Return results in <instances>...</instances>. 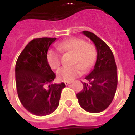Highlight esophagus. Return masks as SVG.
I'll use <instances>...</instances> for the list:
<instances>
[{
    "label": "esophagus",
    "mask_w": 135,
    "mask_h": 135,
    "mask_svg": "<svg viewBox=\"0 0 135 135\" xmlns=\"http://www.w3.org/2000/svg\"><path fill=\"white\" fill-rule=\"evenodd\" d=\"M64 83L66 85H69V84H71V82H69V81H65Z\"/></svg>",
    "instance_id": "obj_1"
}]
</instances>
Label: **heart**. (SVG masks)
<instances>
[{"instance_id":"heart-1","label":"heart","mask_w":135,"mask_h":135,"mask_svg":"<svg viewBox=\"0 0 135 135\" xmlns=\"http://www.w3.org/2000/svg\"><path fill=\"white\" fill-rule=\"evenodd\" d=\"M58 48L61 51H70L74 53L73 63L76 64L71 66H64L58 71L57 76L64 81H71L82 75L84 70L89 71L96 62V48L82 39H69L59 44ZM47 61L52 69H57L61 65V55L59 51L49 50Z\"/></svg>"}]
</instances>
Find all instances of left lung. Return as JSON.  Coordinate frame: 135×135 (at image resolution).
Instances as JSON below:
<instances>
[{
    "label": "left lung",
    "instance_id": "1",
    "mask_svg": "<svg viewBox=\"0 0 135 135\" xmlns=\"http://www.w3.org/2000/svg\"><path fill=\"white\" fill-rule=\"evenodd\" d=\"M82 33L93 42L96 47L97 60L93 70L85 77L83 90L76 94L80 106L90 113H99L106 109L116 91L118 76L114 56L104 41L91 32Z\"/></svg>",
    "mask_w": 135,
    "mask_h": 135
}]
</instances>
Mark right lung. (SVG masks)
I'll return each instance as SVG.
<instances>
[{
	"mask_svg": "<svg viewBox=\"0 0 135 135\" xmlns=\"http://www.w3.org/2000/svg\"><path fill=\"white\" fill-rule=\"evenodd\" d=\"M56 38L42 37L30 41L20 53L15 68L19 100L34 115L43 116L55 111L64 82L52 84L56 74L48 64L47 53Z\"/></svg>",
	"mask_w": 135,
	"mask_h": 135,
	"instance_id": "obj_1",
	"label": "right lung"
}]
</instances>
